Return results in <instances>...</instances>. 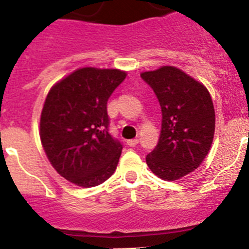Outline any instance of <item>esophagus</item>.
Instances as JSON below:
<instances>
[{
	"mask_svg": "<svg viewBox=\"0 0 249 249\" xmlns=\"http://www.w3.org/2000/svg\"><path fill=\"white\" fill-rule=\"evenodd\" d=\"M138 142H140V140H138V138H133V140L127 141V144H128L129 147H135V146H137Z\"/></svg>",
	"mask_w": 249,
	"mask_h": 249,
	"instance_id": "obj_1",
	"label": "esophagus"
}]
</instances>
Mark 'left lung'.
Returning <instances> with one entry per match:
<instances>
[{"instance_id": "left-lung-1", "label": "left lung", "mask_w": 249, "mask_h": 249, "mask_svg": "<svg viewBox=\"0 0 249 249\" xmlns=\"http://www.w3.org/2000/svg\"><path fill=\"white\" fill-rule=\"evenodd\" d=\"M158 98L162 128L146 157L152 172L176 181L198 168L211 148L215 114L208 89L179 68L163 66L141 73Z\"/></svg>"}]
</instances>
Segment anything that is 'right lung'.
Here are the masks:
<instances>
[{"label":"right lung","mask_w":249,"mask_h":249,"mask_svg":"<svg viewBox=\"0 0 249 249\" xmlns=\"http://www.w3.org/2000/svg\"><path fill=\"white\" fill-rule=\"evenodd\" d=\"M126 74L80 68L46 97L39 122L43 149L57 172L77 186H98L116 171L123 147L108 132L107 101Z\"/></svg>","instance_id":"add662e5"}]
</instances>
